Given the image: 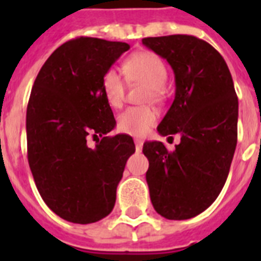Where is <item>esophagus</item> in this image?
<instances>
[{
  "instance_id": "1",
  "label": "esophagus",
  "mask_w": 261,
  "mask_h": 261,
  "mask_svg": "<svg viewBox=\"0 0 261 261\" xmlns=\"http://www.w3.org/2000/svg\"><path fill=\"white\" fill-rule=\"evenodd\" d=\"M134 142H135V147H137V150H141V149H142V145H143L142 139L135 138Z\"/></svg>"
}]
</instances>
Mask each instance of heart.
I'll return each mask as SVG.
<instances>
[{"instance_id":"obj_1","label":"heart","mask_w":261,"mask_h":261,"mask_svg":"<svg viewBox=\"0 0 261 261\" xmlns=\"http://www.w3.org/2000/svg\"><path fill=\"white\" fill-rule=\"evenodd\" d=\"M123 73L133 83L147 85V100H160L168 79L167 65L159 55L150 51H138L123 63ZM102 90L107 101L120 107L124 97V80L118 70L110 69L102 75ZM157 120V112L150 107H130L118 118V128L126 134L142 137Z\"/></svg>"}]
</instances>
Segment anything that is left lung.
<instances>
[{
	"mask_svg": "<svg viewBox=\"0 0 261 261\" xmlns=\"http://www.w3.org/2000/svg\"><path fill=\"white\" fill-rule=\"evenodd\" d=\"M142 43L174 73V100L157 130L181 139L174 151L157 141L143 143L151 203L164 218L190 219L210 207L226 182L237 145L239 98L225 59L202 39L169 35Z\"/></svg>",
	"mask_w": 261,
	"mask_h": 261,
	"instance_id": "obj_1",
	"label": "left lung"
}]
</instances>
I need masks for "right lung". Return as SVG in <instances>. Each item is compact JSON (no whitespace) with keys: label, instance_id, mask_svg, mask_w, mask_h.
Returning a JSON list of instances; mask_svg holds the SVG:
<instances>
[{"label":"right lung","instance_id":"1","mask_svg":"<svg viewBox=\"0 0 261 261\" xmlns=\"http://www.w3.org/2000/svg\"><path fill=\"white\" fill-rule=\"evenodd\" d=\"M127 43L80 38L63 43L39 71L27 107L28 164L39 194L61 218L92 223L110 214L116 187L135 151L130 135L106 137L115 127L102 75ZM90 135L102 137L87 146Z\"/></svg>","mask_w":261,"mask_h":261}]
</instances>
